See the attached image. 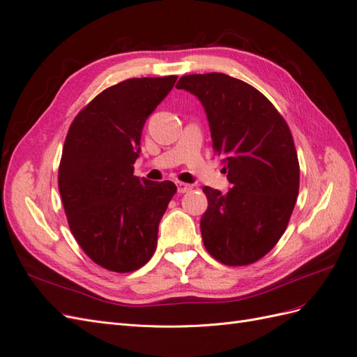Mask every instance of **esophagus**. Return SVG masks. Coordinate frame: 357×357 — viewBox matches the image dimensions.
<instances>
[{
  "label": "esophagus",
  "instance_id": "1",
  "mask_svg": "<svg viewBox=\"0 0 357 357\" xmlns=\"http://www.w3.org/2000/svg\"><path fill=\"white\" fill-rule=\"evenodd\" d=\"M192 185H188V183H183V181H177V190L178 193H186L192 190Z\"/></svg>",
  "mask_w": 357,
  "mask_h": 357
}]
</instances>
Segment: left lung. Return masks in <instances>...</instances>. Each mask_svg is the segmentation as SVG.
Returning a JSON list of instances; mask_svg holds the SVG:
<instances>
[{
  "label": "left lung",
  "mask_w": 357,
  "mask_h": 357,
  "mask_svg": "<svg viewBox=\"0 0 357 357\" xmlns=\"http://www.w3.org/2000/svg\"><path fill=\"white\" fill-rule=\"evenodd\" d=\"M177 89L198 96L207 113L213 149L232 188L204 186L201 218L207 252L223 265L244 266L282 238L299 192V162L290 129L264 93L222 73L189 74Z\"/></svg>",
  "instance_id": "8db88e82"
}]
</instances>
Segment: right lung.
Wrapping results in <instances>:
<instances>
[{"instance_id":"right-lung-1","label":"right lung","mask_w":357,"mask_h":357,"mask_svg":"<svg viewBox=\"0 0 357 357\" xmlns=\"http://www.w3.org/2000/svg\"><path fill=\"white\" fill-rule=\"evenodd\" d=\"M177 80L128 79L74 117L63 143L58 186L71 234L92 261L113 273L146 265L177 188L134 176L146 119Z\"/></svg>"}]
</instances>
